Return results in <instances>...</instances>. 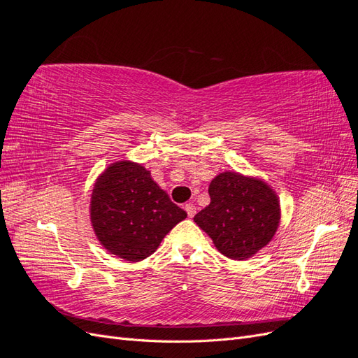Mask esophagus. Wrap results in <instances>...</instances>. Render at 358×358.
<instances>
[{
    "mask_svg": "<svg viewBox=\"0 0 358 358\" xmlns=\"http://www.w3.org/2000/svg\"><path fill=\"white\" fill-rule=\"evenodd\" d=\"M185 210H187V213H188L189 218H192V216L196 215V212H197L196 206H194L192 203H187V204H185Z\"/></svg>",
    "mask_w": 358,
    "mask_h": 358,
    "instance_id": "esophagus-1",
    "label": "esophagus"
}]
</instances>
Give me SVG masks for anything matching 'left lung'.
Segmentation results:
<instances>
[{
    "label": "left lung",
    "instance_id": "left-lung-1",
    "mask_svg": "<svg viewBox=\"0 0 358 358\" xmlns=\"http://www.w3.org/2000/svg\"><path fill=\"white\" fill-rule=\"evenodd\" d=\"M210 204L196 216L225 257L245 259L266 246L279 224V201L263 180L221 173L209 187Z\"/></svg>",
    "mask_w": 358,
    "mask_h": 358
}]
</instances>
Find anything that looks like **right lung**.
Returning <instances> with one entry per match:
<instances>
[{
    "instance_id": "obj_1",
    "label": "right lung",
    "mask_w": 358,
    "mask_h": 358,
    "mask_svg": "<svg viewBox=\"0 0 358 358\" xmlns=\"http://www.w3.org/2000/svg\"><path fill=\"white\" fill-rule=\"evenodd\" d=\"M187 212L173 203L150 178L129 161L115 162L96 180L91 221L101 245L127 262L155 252L164 236Z\"/></svg>"
}]
</instances>
